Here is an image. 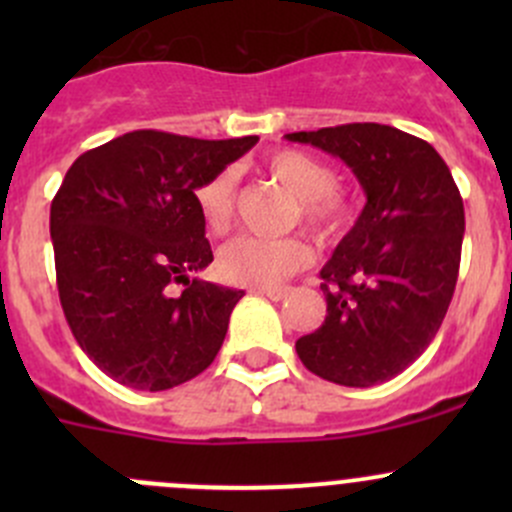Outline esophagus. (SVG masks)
Here are the masks:
<instances>
[{
	"mask_svg": "<svg viewBox=\"0 0 512 512\" xmlns=\"http://www.w3.org/2000/svg\"><path fill=\"white\" fill-rule=\"evenodd\" d=\"M252 292L262 294V297L272 299V302H280V299H285V297H287L289 289H262V287H255V289H252Z\"/></svg>",
	"mask_w": 512,
	"mask_h": 512,
	"instance_id": "34e87169",
	"label": "esophagus"
}]
</instances>
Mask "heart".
<instances>
[{"instance_id":"heart-1","label":"heart","mask_w":512,"mask_h":512,"mask_svg":"<svg viewBox=\"0 0 512 512\" xmlns=\"http://www.w3.org/2000/svg\"><path fill=\"white\" fill-rule=\"evenodd\" d=\"M262 168L297 200L299 218L319 237L334 240L352 218V205L337 190V175L324 160L302 151H275ZM200 220L213 235L227 230L235 203V173L220 170L203 180L193 193ZM312 260V250L299 237H255L240 235L225 242L218 252V272L230 285L280 287L289 275L299 272Z\"/></svg>"}]
</instances>
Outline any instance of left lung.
Masks as SVG:
<instances>
[{"instance_id":"1","label":"left lung","mask_w":512,"mask_h":512,"mask_svg":"<svg viewBox=\"0 0 512 512\" xmlns=\"http://www.w3.org/2000/svg\"><path fill=\"white\" fill-rule=\"evenodd\" d=\"M344 160L366 205L319 277L327 317L297 339L312 374L339 386L384 384L426 352L451 304L466 213L431 143L381 123L287 133Z\"/></svg>"}]
</instances>
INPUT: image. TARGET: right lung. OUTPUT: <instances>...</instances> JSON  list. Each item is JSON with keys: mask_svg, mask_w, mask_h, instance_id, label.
<instances>
[{"mask_svg": "<svg viewBox=\"0 0 512 512\" xmlns=\"http://www.w3.org/2000/svg\"><path fill=\"white\" fill-rule=\"evenodd\" d=\"M257 141L133 131L66 173L49 220L59 299L79 347L118 384L173 389L218 356L245 292L190 280L213 262L193 193ZM173 281L186 285L178 298Z\"/></svg>", "mask_w": 512, "mask_h": 512, "instance_id": "1", "label": "right lung"}]
</instances>
